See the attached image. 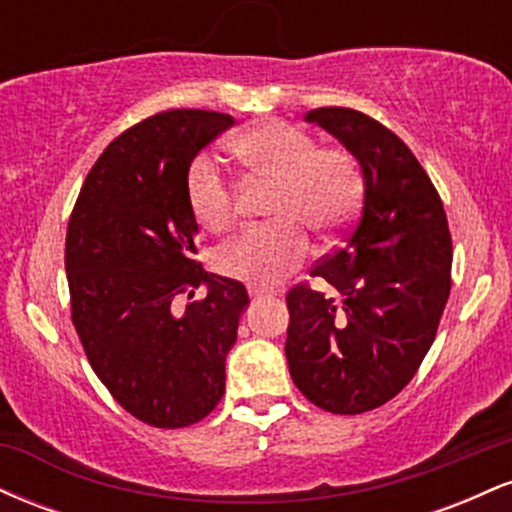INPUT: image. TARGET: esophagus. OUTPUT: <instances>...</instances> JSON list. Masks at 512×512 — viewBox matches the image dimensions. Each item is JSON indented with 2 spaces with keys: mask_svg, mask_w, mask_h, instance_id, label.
I'll list each match as a JSON object with an SVG mask.
<instances>
[{
  "mask_svg": "<svg viewBox=\"0 0 512 512\" xmlns=\"http://www.w3.org/2000/svg\"><path fill=\"white\" fill-rule=\"evenodd\" d=\"M274 291H262V289H250V298L252 301H264V298H274Z\"/></svg>",
  "mask_w": 512,
  "mask_h": 512,
  "instance_id": "esophagus-1",
  "label": "esophagus"
}]
</instances>
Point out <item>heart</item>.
Here are the masks:
<instances>
[{
    "label": "heart",
    "mask_w": 512,
    "mask_h": 512,
    "mask_svg": "<svg viewBox=\"0 0 512 512\" xmlns=\"http://www.w3.org/2000/svg\"><path fill=\"white\" fill-rule=\"evenodd\" d=\"M231 154L255 180L274 182V226L248 228L216 255V269L250 286H274L310 255L305 228L339 231L361 199V173L342 149H317L313 134L284 120L257 122L231 139ZM185 195L202 228L219 233L233 221L236 192L211 156L187 170Z\"/></svg>",
    "instance_id": "b5f03b06"
}]
</instances>
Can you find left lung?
I'll return each mask as SVG.
<instances>
[{
    "instance_id": "1",
    "label": "left lung",
    "mask_w": 512,
    "mask_h": 512,
    "mask_svg": "<svg viewBox=\"0 0 512 512\" xmlns=\"http://www.w3.org/2000/svg\"><path fill=\"white\" fill-rule=\"evenodd\" d=\"M305 122L356 158L361 214L310 276L337 293L296 286L286 361L315 407L363 414L390 402L431 349L450 296L452 243L443 202L395 132L351 108H317Z\"/></svg>"
}]
</instances>
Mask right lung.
Listing matches in <instances>:
<instances>
[{
    "label": "right lung",
    "instance_id": "right-lung-1",
    "mask_svg": "<svg viewBox=\"0 0 512 512\" xmlns=\"http://www.w3.org/2000/svg\"><path fill=\"white\" fill-rule=\"evenodd\" d=\"M214 110H168L139 122L86 175L67 226L72 322L110 395L156 428L202 421L226 390V356L250 298L204 272L185 195L199 151L233 127ZM202 285L208 296L178 311Z\"/></svg>",
    "mask_w": 512,
    "mask_h": 512
}]
</instances>
